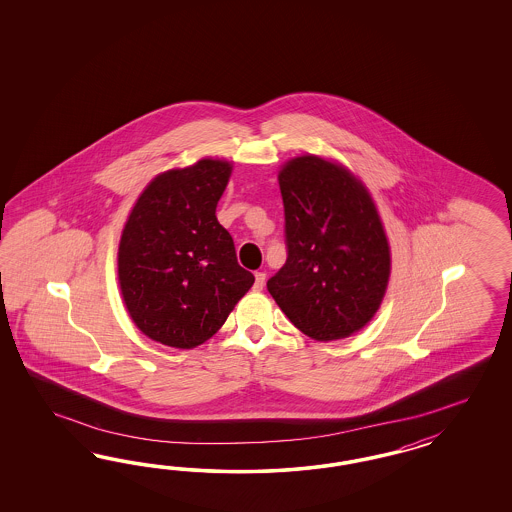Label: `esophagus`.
Here are the masks:
<instances>
[{"label":"esophagus","instance_id":"1","mask_svg":"<svg viewBox=\"0 0 512 512\" xmlns=\"http://www.w3.org/2000/svg\"><path fill=\"white\" fill-rule=\"evenodd\" d=\"M264 283H266V274H264V272H257V274H255V285H253V289H255V291H263Z\"/></svg>","mask_w":512,"mask_h":512}]
</instances>
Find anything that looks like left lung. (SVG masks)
<instances>
[{"label":"left lung","instance_id":"left-lung-1","mask_svg":"<svg viewBox=\"0 0 512 512\" xmlns=\"http://www.w3.org/2000/svg\"><path fill=\"white\" fill-rule=\"evenodd\" d=\"M287 261L268 293L317 341L341 340L372 321L387 291L390 248L368 189L317 155L279 171Z\"/></svg>","mask_w":512,"mask_h":512}]
</instances>
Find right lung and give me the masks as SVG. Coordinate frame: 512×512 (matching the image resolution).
<instances>
[{"label": "right lung", "instance_id": "1", "mask_svg": "<svg viewBox=\"0 0 512 512\" xmlns=\"http://www.w3.org/2000/svg\"><path fill=\"white\" fill-rule=\"evenodd\" d=\"M231 171L227 161L201 159L163 172L127 217L118 249L125 308L163 345L193 349L210 340L255 281L216 217Z\"/></svg>", "mask_w": 512, "mask_h": 512}]
</instances>
